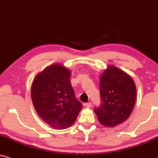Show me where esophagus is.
Returning a JSON list of instances; mask_svg holds the SVG:
<instances>
[{"instance_id":"esophagus-1","label":"esophagus","mask_w":158,"mask_h":158,"mask_svg":"<svg viewBox=\"0 0 158 158\" xmlns=\"http://www.w3.org/2000/svg\"><path fill=\"white\" fill-rule=\"evenodd\" d=\"M84 105H85L86 107L89 108V107H91V106H92V103H90V102H89V103H84Z\"/></svg>"}]
</instances>
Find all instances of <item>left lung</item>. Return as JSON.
Masks as SVG:
<instances>
[{
	"label": "left lung",
	"mask_w": 158,
	"mask_h": 158,
	"mask_svg": "<svg viewBox=\"0 0 158 158\" xmlns=\"http://www.w3.org/2000/svg\"><path fill=\"white\" fill-rule=\"evenodd\" d=\"M101 104L94 108L101 125L115 127L132 113L136 97L134 81L118 68L109 65L100 78Z\"/></svg>",
	"instance_id": "1"
}]
</instances>
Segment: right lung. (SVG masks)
Segmentation results:
<instances>
[{"label": "right lung", "mask_w": 158, "mask_h": 158, "mask_svg": "<svg viewBox=\"0 0 158 158\" xmlns=\"http://www.w3.org/2000/svg\"><path fill=\"white\" fill-rule=\"evenodd\" d=\"M70 77L69 69L55 63L39 73L32 85L31 98L35 111L53 128L71 127L82 108L76 98Z\"/></svg>", "instance_id": "1"}]
</instances>
